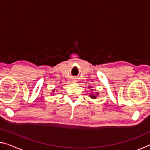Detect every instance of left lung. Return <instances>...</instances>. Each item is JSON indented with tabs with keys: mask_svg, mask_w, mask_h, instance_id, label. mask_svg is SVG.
Instances as JSON below:
<instances>
[{
	"mask_svg": "<svg viewBox=\"0 0 150 150\" xmlns=\"http://www.w3.org/2000/svg\"><path fill=\"white\" fill-rule=\"evenodd\" d=\"M88 88H92L93 87H91V86H89V87H88ZM91 90H93V89H91ZM98 94H99L98 93H93V92H91V93H89V96H90V97H91V98H93V99H95V98H96V96H97L98 95Z\"/></svg>",
	"mask_w": 150,
	"mask_h": 150,
	"instance_id": "1",
	"label": "left lung"
}]
</instances>
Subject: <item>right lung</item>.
I'll use <instances>...</instances> for the list:
<instances>
[{
	"mask_svg": "<svg viewBox=\"0 0 150 150\" xmlns=\"http://www.w3.org/2000/svg\"><path fill=\"white\" fill-rule=\"evenodd\" d=\"M55 92V89H54V90H53L52 91V93H54ZM51 95H54V94H51Z\"/></svg>",
	"mask_w": 150,
	"mask_h": 150,
	"instance_id": "obj_1",
	"label": "right lung"
}]
</instances>
